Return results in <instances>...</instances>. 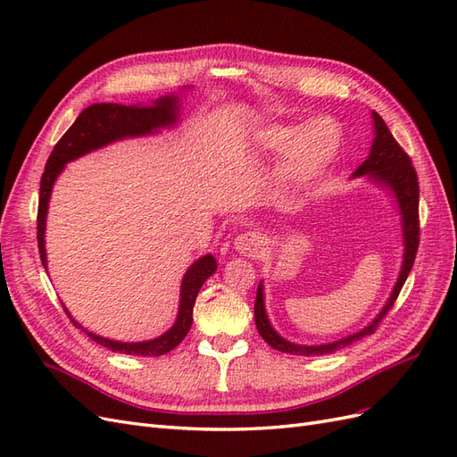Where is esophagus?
<instances>
[{
	"label": "esophagus",
	"instance_id": "34e87169",
	"mask_svg": "<svg viewBox=\"0 0 457 457\" xmlns=\"http://www.w3.org/2000/svg\"><path fill=\"white\" fill-rule=\"evenodd\" d=\"M262 245H265V240H262L259 232H253V230L238 234V237L234 238V247H237V252L245 257L259 255Z\"/></svg>",
	"mask_w": 457,
	"mask_h": 457
}]
</instances>
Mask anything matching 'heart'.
I'll use <instances>...</instances> for the list:
<instances>
[{"mask_svg": "<svg viewBox=\"0 0 457 457\" xmlns=\"http://www.w3.org/2000/svg\"><path fill=\"white\" fill-rule=\"evenodd\" d=\"M284 173L294 183H311L320 177L337 156L341 131L331 118H318L297 133V128H270L259 135L262 150L278 152L288 143Z\"/></svg>", "mask_w": 457, "mask_h": 457, "instance_id": "1", "label": "heart"}]
</instances>
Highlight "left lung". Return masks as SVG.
I'll use <instances>...</instances> for the list:
<instances>
[{"instance_id": "obj_1", "label": "left lung", "mask_w": 457, "mask_h": 457, "mask_svg": "<svg viewBox=\"0 0 457 457\" xmlns=\"http://www.w3.org/2000/svg\"><path fill=\"white\" fill-rule=\"evenodd\" d=\"M373 143L370 148V156L362 162L353 177H368L370 181L379 185L381 188L389 190V195L395 198L398 213H400V225H403V242H404V255H403V267H400L396 284L391 292V297L386 299L385 307L379 311V314L373 320L364 326L356 334H351L347 337H341L331 343L322 345H299L284 339L278 331H276L269 320L265 311V292H262V282L257 286V297H255V326L259 336L265 339L272 349L289 354L299 356H320V354H331L343 347H349L354 341L362 339L376 331L378 324L383 320V316L391 311L395 301L403 289L408 274L413 267V259L418 253L420 244V183L416 170H413L411 160L406 152L400 148V145L395 141L393 133L386 128L383 118L373 112Z\"/></svg>"}]
</instances>
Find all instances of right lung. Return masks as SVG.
I'll use <instances>...</instances> for the list:
<instances>
[{
  "instance_id": "obj_1",
  "label": "right lung",
  "mask_w": 457,
  "mask_h": 457,
  "mask_svg": "<svg viewBox=\"0 0 457 457\" xmlns=\"http://www.w3.org/2000/svg\"><path fill=\"white\" fill-rule=\"evenodd\" d=\"M179 110H181V99L179 95L160 96L152 104H118V103H96L87 106L76 121L71 126L61 141L54 145L51 156L46 163V171L41 175L39 183V205H37V247L41 265L47 270V253H46V219L51 190L61 171L66 168L68 162H74L89 152L103 148L110 143H116L129 137H145L158 133L163 128H171L179 121ZM217 270V261L212 253L202 255L198 261L192 262L183 276L181 282V299H179V312L175 324L165 334L139 343H123L106 339L93 334V331L79 326L71 312V320L74 326L81 328L95 341L110 349L112 353L137 354V356H162L173 351L181 343L192 326V309L198 297L200 287L210 276Z\"/></svg>"
}]
</instances>
